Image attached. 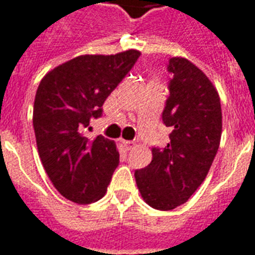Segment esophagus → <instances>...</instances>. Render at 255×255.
Here are the masks:
<instances>
[{"instance_id":"34e87169","label":"esophagus","mask_w":255,"mask_h":255,"mask_svg":"<svg viewBox=\"0 0 255 255\" xmlns=\"http://www.w3.org/2000/svg\"><path fill=\"white\" fill-rule=\"evenodd\" d=\"M124 145L126 146V149L129 150V149H131V148H134L135 142L134 141H124Z\"/></svg>"}]
</instances>
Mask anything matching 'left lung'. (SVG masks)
<instances>
[{
    "instance_id": "1",
    "label": "left lung",
    "mask_w": 255,
    "mask_h": 255,
    "mask_svg": "<svg viewBox=\"0 0 255 255\" xmlns=\"http://www.w3.org/2000/svg\"><path fill=\"white\" fill-rule=\"evenodd\" d=\"M172 79L163 122L171 128L170 142L152 148V161L134 171L144 201L171 211L189 200L209 172L222 137V106L215 85L190 61L168 62Z\"/></svg>"
}]
</instances>
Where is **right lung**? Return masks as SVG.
Instances as JSON below:
<instances>
[{"instance_id": "add662e5", "label": "right lung", "mask_w": 255, "mask_h": 255, "mask_svg": "<svg viewBox=\"0 0 255 255\" xmlns=\"http://www.w3.org/2000/svg\"><path fill=\"white\" fill-rule=\"evenodd\" d=\"M140 54L80 55L50 70L39 84L32 118L39 157L59 194L76 204L105 196L120 163L114 141L92 140L85 131Z\"/></svg>"}]
</instances>
